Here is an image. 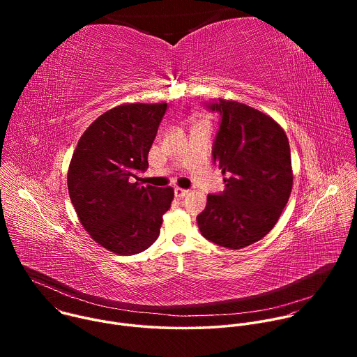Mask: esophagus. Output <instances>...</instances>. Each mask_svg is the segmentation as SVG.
I'll list each match as a JSON object with an SVG mask.
<instances>
[{"mask_svg": "<svg viewBox=\"0 0 357 357\" xmlns=\"http://www.w3.org/2000/svg\"><path fill=\"white\" fill-rule=\"evenodd\" d=\"M189 193V190H186V189H182V188H175V196L176 197H185L186 195Z\"/></svg>", "mask_w": 357, "mask_h": 357, "instance_id": "1", "label": "esophagus"}]
</instances>
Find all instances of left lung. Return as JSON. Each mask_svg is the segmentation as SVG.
<instances>
[{"label":"left lung","instance_id":"left-lung-1","mask_svg":"<svg viewBox=\"0 0 357 357\" xmlns=\"http://www.w3.org/2000/svg\"><path fill=\"white\" fill-rule=\"evenodd\" d=\"M220 113L213 145L226 189L208 195L197 216L203 237L238 250L261 240L278 222L292 189L289 142L284 128L268 114L236 100L208 105Z\"/></svg>","mask_w":357,"mask_h":357}]
</instances>
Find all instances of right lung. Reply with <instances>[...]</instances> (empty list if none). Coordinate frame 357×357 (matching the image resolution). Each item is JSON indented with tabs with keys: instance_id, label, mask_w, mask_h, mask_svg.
I'll list each match as a JSON object with an SVG mask.
<instances>
[{
	"instance_id": "add662e5",
	"label": "right lung",
	"mask_w": 357,
	"mask_h": 357,
	"mask_svg": "<svg viewBox=\"0 0 357 357\" xmlns=\"http://www.w3.org/2000/svg\"><path fill=\"white\" fill-rule=\"evenodd\" d=\"M167 103H124L97 117L73 152L68 189L79 220L106 250L130 256L160 236L174 189L141 186Z\"/></svg>"
}]
</instances>
